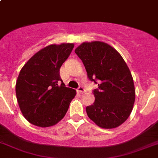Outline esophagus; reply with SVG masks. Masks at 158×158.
<instances>
[{
	"mask_svg": "<svg viewBox=\"0 0 158 158\" xmlns=\"http://www.w3.org/2000/svg\"><path fill=\"white\" fill-rule=\"evenodd\" d=\"M78 91H79V93L82 94V93H84L85 91V88L83 87V86L80 85L79 88H78Z\"/></svg>",
	"mask_w": 158,
	"mask_h": 158,
	"instance_id": "1",
	"label": "esophagus"
}]
</instances>
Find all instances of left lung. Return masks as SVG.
I'll return each instance as SVG.
<instances>
[{
  "label": "left lung",
  "mask_w": 158,
  "mask_h": 158,
  "mask_svg": "<svg viewBox=\"0 0 158 158\" xmlns=\"http://www.w3.org/2000/svg\"><path fill=\"white\" fill-rule=\"evenodd\" d=\"M88 79L98 88L93 90L95 101L86 107L89 118L102 128L118 127L128 118L135 101L131 73L121 55L107 43H83L75 49Z\"/></svg>",
  "instance_id": "left-lung-1"
}]
</instances>
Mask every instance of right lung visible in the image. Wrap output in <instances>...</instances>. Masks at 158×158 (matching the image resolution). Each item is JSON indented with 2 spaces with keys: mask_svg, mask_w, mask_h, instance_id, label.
<instances>
[{
  "mask_svg": "<svg viewBox=\"0 0 158 158\" xmlns=\"http://www.w3.org/2000/svg\"><path fill=\"white\" fill-rule=\"evenodd\" d=\"M73 47V43L46 46L21 70L15 85L16 98L21 112L31 124L50 127L67 113L76 92L66 87L59 70Z\"/></svg>",
  "mask_w": 158,
  "mask_h": 158,
  "instance_id": "1",
  "label": "right lung"
}]
</instances>
